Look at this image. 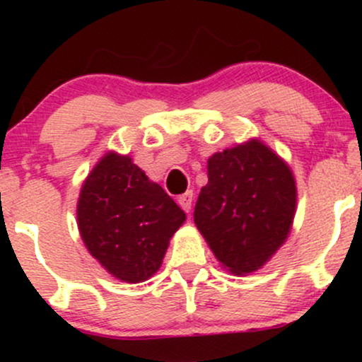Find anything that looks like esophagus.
<instances>
[{"label": "esophagus", "instance_id": "esophagus-1", "mask_svg": "<svg viewBox=\"0 0 362 362\" xmlns=\"http://www.w3.org/2000/svg\"><path fill=\"white\" fill-rule=\"evenodd\" d=\"M192 192H185V194H182L180 197H178V206L182 207V209L185 211V213H190V209H192Z\"/></svg>", "mask_w": 362, "mask_h": 362}]
</instances>
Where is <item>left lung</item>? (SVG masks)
I'll use <instances>...</instances> for the list:
<instances>
[{"label": "left lung", "mask_w": 362, "mask_h": 362, "mask_svg": "<svg viewBox=\"0 0 362 362\" xmlns=\"http://www.w3.org/2000/svg\"><path fill=\"white\" fill-rule=\"evenodd\" d=\"M296 204L293 170L264 141L250 138L209 156L194 223L221 267L245 276L284 245Z\"/></svg>", "instance_id": "1"}]
</instances>
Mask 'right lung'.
I'll return each mask as SVG.
<instances>
[{
  "label": "right lung",
  "mask_w": 362,
  "mask_h": 362,
  "mask_svg": "<svg viewBox=\"0 0 362 362\" xmlns=\"http://www.w3.org/2000/svg\"><path fill=\"white\" fill-rule=\"evenodd\" d=\"M76 218L90 255L112 277L138 284L161 267L185 213L131 156L107 151L83 182Z\"/></svg>",
  "instance_id": "obj_1"
}]
</instances>
